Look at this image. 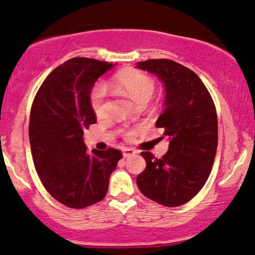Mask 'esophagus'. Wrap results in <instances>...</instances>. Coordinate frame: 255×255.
Instances as JSON below:
<instances>
[{"mask_svg":"<svg viewBox=\"0 0 255 255\" xmlns=\"http://www.w3.org/2000/svg\"><path fill=\"white\" fill-rule=\"evenodd\" d=\"M135 150L132 149V148H124L123 149V156L124 157H130V156L135 154Z\"/></svg>","mask_w":255,"mask_h":255,"instance_id":"34e87169","label":"esophagus"}]
</instances>
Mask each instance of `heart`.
<instances>
[{"label":"heart","mask_w":255,"mask_h":255,"mask_svg":"<svg viewBox=\"0 0 255 255\" xmlns=\"http://www.w3.org/2000/svg\"><path fill=\"white\" fill-rule=\"evenodd\" d=\"M112 88L120 95L127 96L138 105L140 101L149 100L155 90V83L146 74L134 69H127L117 74L112 82ZM106 91L101 85H97L91 96V105L98 116L104 114ZM132 131L127 132L128 138H132Z\"/></svg>","instance_id":"b5f03b06"}]
</instances>
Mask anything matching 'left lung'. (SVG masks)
Segmentation results:
<instances>
[{"label":"left lung","mask_w":255,"mask_h":255,"mask_svg":"<svg viewBox=\"0 0 255 255\" xmlns=\"http://www.w3.org/2000/svg\"><path fill=\"white\" fill-rule=\"evenodd\" d=\"M135 68L162 81L165 99L156 127L170 141L162 158L141 152L147 165L136 185L160 205L180 206L198 194L212 170L218 147L215 106L201 78L178 62L150 59L136 62Z\"/></svg>","instance_id":"obj_1"}]
</instances>
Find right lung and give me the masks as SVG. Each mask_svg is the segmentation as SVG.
<instances>
[{
  "label": "right lung",
  "instance_id": "right-lung-1",
  "mask_svg": "<svg viewBox=\"0 0 255 255\" xmlns=\"http://www.w3.org/2000/svg\"><path fill=\"white\" fill-rule=\"evenodd\" d=\"M116 64L73 58L49 74L35 96L29 121L34 165L58 202L83 209L107 194L122 152L109 148L88 154L83 134L97 122L91 95L98 78Z\"/></svg>",
  "mask_w": 255,
  "mask_h": 255
}]
</instances>
